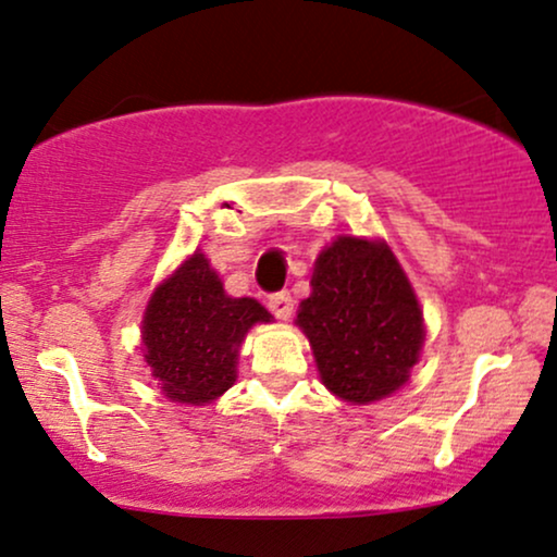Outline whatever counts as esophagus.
<instances>
[{
    "instance_id": "obj_1",
    "label": "esophagus",
    "mask_w": 557,
    "mask_h": 557,
    "mask_svg": "<svg viewBox=\"0 0 557 557\" xmlns=\"http://www.w3.org/2000/svg\"><path fill=\"white\" fill-rule=\"evenodd\" d=\"M270 311L274 313L277 319H290L293 317V298L287 290H280V293H272L270 296Z\"/></svg>"
}]
</instances>
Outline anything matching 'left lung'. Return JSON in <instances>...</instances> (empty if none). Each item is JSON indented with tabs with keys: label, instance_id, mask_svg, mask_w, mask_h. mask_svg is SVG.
I'll use <instances>...</instances> for the list:
<instances>
[{
	"label": "left lung",
	"instance_id": "8db88e82",
	"mask_svg": "<svg viewBox=\"0 0 557 557\" xmlns=\"http://www.w3.org/2000/svg\"><path fill=\"white\" fill-rule=\"evenodd\" d=\"M296 324L324 386L352 405L405 386L425 339L423 311L397 257L384 240L355 236H339L319 253Z\"/></svg>",
	"mask_w": 557,
	"mask_h": 557
}]
</instances>
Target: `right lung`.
<instances>
[{
	"label": "right lung",
	"instance_id": "1",
	"mask_svg": "<svg viewBox=\"0 0 557 557\" xmlns=\"http://www.w3.org/2000/svg\"><path fill=\"white\" fill-rule=\"evenodd\" d=\"M259 321L272 313L253 298L225 296L210 261L194 251L145 308V360L165 397L207 405L233 386L238 347Z\"/></svg>",
	"mask_w": 557,
	"mask_h": 557
}]
</instances>
